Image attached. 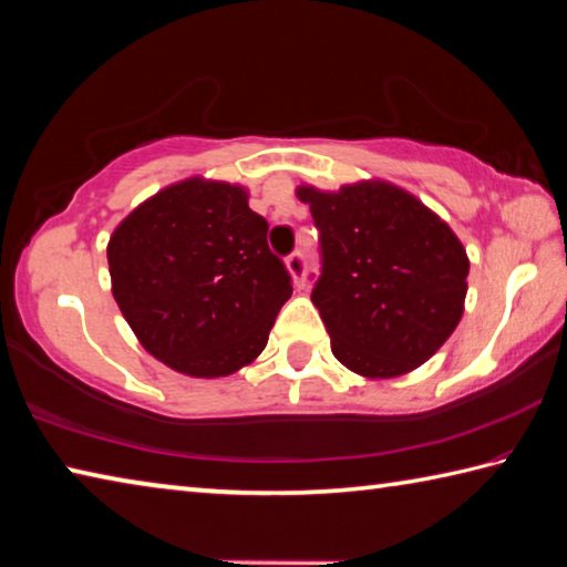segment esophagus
I'll list each match as a JSON object with an SVG mask.
<instances>
[{
    "mask_svg": "<svg viewBox=\"0 0 567 567\" xmlns=\"http://www.w3.org/2000/svg\"><path fill=\"white\" fill-rule=\"evenodd\" d=\"M285 267H287V272H290L295 287H302V285H305V270H307L305 257H302L300 252H295V255L287 257V260H285Z\"/></svg>",
    "mask_w": 567,
    "mask_h": 567,
    "instance_id": "1",
    "label": "esophagus"
}]
</instances>
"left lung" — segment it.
<instances>
[{"mask_svg": "<svg viewBox=\"0 0 567 567\" xmlns=\"http://www.w3.org/2000/svg\"><path fill=\"white\" fill-rule=\"evenodd\" d=\"M320 229L312 302L344 368L400 378L443 348L465 310L470 260L443 217L385 179L297 187Z\"/></svg>", "mask_w": 567, "mask_h": 567, "instance_id": "left-lung-1", "label": "left lung"}]
</instances>
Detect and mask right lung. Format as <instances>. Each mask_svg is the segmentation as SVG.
I'll list each match as a JSON object with an SVG mask.
<instances>
[{
    "label": "right lung",
    "instance_id": "right-lung-1",
    "mask_svg": "<svg viewBox=\"0 0 567 567\" xmlns=\"http://www.w3.org/2000/svg\"><path fill=\"white\" fill-rule=\"evenodd\" d=\"M247 189L189 177L114 227L112 295L152 358L189 378H225L265 350L292 285L267 247Z\"/></svg>",
    "mask_w": 567,
    "mask_h": 567
}]
</instances>
